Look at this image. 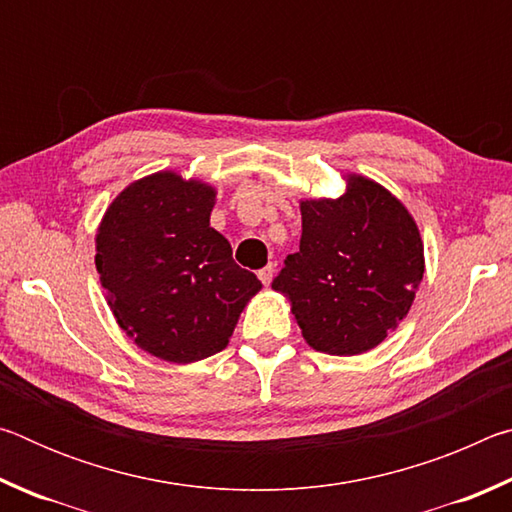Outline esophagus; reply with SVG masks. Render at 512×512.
I'll return each mask as SVG.
<instances>
[{
    "label": "esophagus",
    "instance_id": "obj_1",
    "mask_svg": "<svg viewBox=\"0 0 512 512\" xmlns=\"http://www.w3.org/2000/svg\"><path fill=\"white\" fill-rule=\"evenodd\" d=\"M273 271H275L273 264H268V266H264V268H262V271L257 273V275H259V280H262L264 287H268V284H271V280H273Z\"/></svg>",
    "mask_w": 512,
    "mask_h": 512
}]
</instances>
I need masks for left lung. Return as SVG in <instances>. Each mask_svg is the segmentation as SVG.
I'll return each instance as SVG.
<instances>
[{"label":"left lung","instance_id":"8db88e82","mask_svg":"<svg viewBox=\"0 0 512 512\" xmlns=\"http://www.w3.org/2000/svg\"><path fill=\"white\" fill-rule=\"evenodd\" d=\"M345 180L339 198L300 201V250L273 280L305 341L336 357L384 341L409 314L424 273L420 230L400 198L357 173Z\"/></svg>","mask_w":512,"mask_h":512}]
</instances>
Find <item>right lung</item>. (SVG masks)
<instances>
[{
	"mask_svg": "<svg viewBox=\"0 0 512 512\" xmlns=\"http://www.w3.org/2000/svg\"><path fill=\"white\" fill-rule=\"evenodd\" d=\"M216 189L176 171L128 185L97 230V271L110 311L137 348L194 363L228 345L241 311L262 289L210 228Z\"/></svg>",
	"mask_w": 512,
	"mask_h": 512,
	"instance_id": "obj_1",
	"label": "right lung"
}]
</instances>
